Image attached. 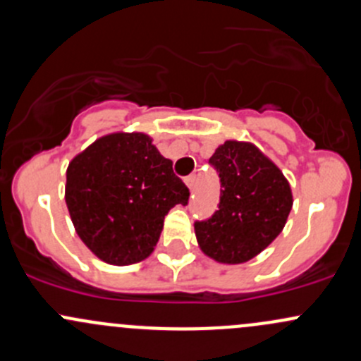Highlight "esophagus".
<instances>
[{
    "label": "esophagus",
    "instance_id": "34e87169",
    "mask_svg": "<svg viewBox=\"0 0 361 361\" xmlns=\"http://www.w3.org/2000/svg\"><path fill=\"white\" fill-rule=\"evenodd\" d=\"M195 174H190V176H187L185 178V183H187V187L190 188V190H193V187H195Z\"/></svg>",
    "mask_w": 361,
    "mask_h": 361
}]
</instances>
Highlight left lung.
<instances>
[{
    "label": "left lung",
    "instance_id": "obj_1",
    "mask_svg": "<svg viewBox=\"0 0 361 361\" xmlns=\"http://www.w3.org/2000/svg\"><path fill=\"white\" fill-rule=\"evenodd\" d=\"M209 164L219 176L218 211L195 221L200 249L219 263L252 259L279 237L292 209L282 171L250 143L225 142Z\"/></svg>",
    "mask_w": 361,
    "mask_h": 361
}]
</instances>
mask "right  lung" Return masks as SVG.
Listing matches in <instances>:
<instances>
[{
    "label": "right lung",
    "instance_id": "1",
    "mask_svg": "<svg viewBox=\"0 0 361 361\" xmlns=\"http://www.w3.org/2000/svg\"><path fill=\"white\" fill-rule=\"evenodd\" d=\"M190 190L142 133H114L75 155L66 202L75 231L102 261L138 263L154 250L164 216Z\"/></svg>",
    "mask_w": 361,
    "mask_h": 361
}]
</instances>
